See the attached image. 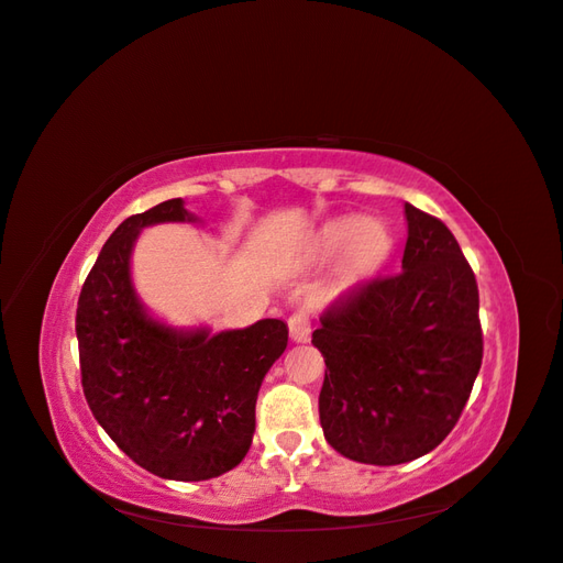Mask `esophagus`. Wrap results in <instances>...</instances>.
<instances>
[{
	"label": "esophagus",
	"mask_w": 563,
	"mask_h": 563,
	"mask_svg": "<svg viewBox=\"0 0 563 563\" xmlns=\"http://www.w3.org/2000/svg\"><path fill=\"white\" fill-rule=\"evenodd\" d=\"M289 335L294 342H308L311 340V318L306 311H296L289 318Z\"/></svg>",
	"instance_id": "esophagus-1"
}]
</instances>
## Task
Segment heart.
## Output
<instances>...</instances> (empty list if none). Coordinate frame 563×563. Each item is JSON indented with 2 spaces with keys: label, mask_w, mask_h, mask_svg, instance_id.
Masks as SVG:
<instances>
[{
  "label": "heart",
  "mask_w": 563,
  "mask_h": 563,
  "mask_svg": "<svg viewBox=\"0 0 563 563\" xmlns=\"http://www.w3.org/2000/svg\"><path fill=\"white\" fill-rule=\"evenodd\" d=\"M394 233L378 218H340L328 223L318 235L320 255L332 257L342 252V279L354 282L382 269L394 255Z\"/></svg>",
  "instance_id": "obj_1"
}]
</instances>
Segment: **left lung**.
Instances as JSON below:
<instances>
[{
  "instance_id": "left-lung-1",
  "label": "left lung",
  "mask_w": 563,
  "mask_h": 563,
  "mask_svg": "<svg viewBox=\"0 0 563 563\" xmlns=\"http://www.w3.org/2000/svg\"><path fill=\"white\" fill-rule=\"evenodd\" d=\"M404 269L320 316V426L332 450L394 466L432 452L456 426L484 357L478 286L440 218L406 203Z\"/></svg>"
}]
</instances>
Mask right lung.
Here are the masks:
<instances>
[{
  "label": "right lung",
  "mask_w": 563,
  "mask_h": 563,
  "mask_svg": "<svg viewBox=\"0 0 563 563\" xmlns=\"http://www.w3.org/2000/svg\"><path fill=\"white\" fill-rule=\"evenodd\" d=\"M197 221L181 199L125 218L101 247L75 318L91 416L137 466L169 481L216 478L243 462L262 378L289 342L277 318L213 335L145 311L131 279L137 235L147 225Z\"/></svg>",
  "instance_id": "1"
}]
</instances>
